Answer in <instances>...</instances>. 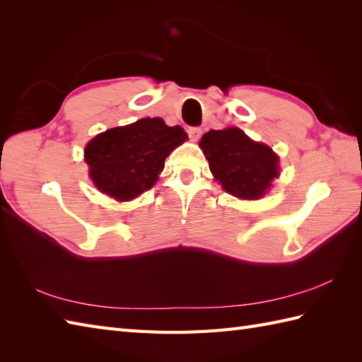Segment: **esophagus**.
Masks as SVG:
<instances>
[{"label": "esophagus", "instance_id": "34e87169", "mask_svg": "<svg viewBox=\"0 0 362 362\" xmlns=\"http://www.w3.org/2000/svg\"><path fill=\"white\" fill-rule=\"evenodd\" d=\"M187 132H188V136L191 138V140L197 141L199 138H201V135H202V129L201 127H188Z\"/></svg>", "mask_w": 362, "mask_h": 362}]
</instances>
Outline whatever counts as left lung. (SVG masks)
<instances>
[{
	"label": "left lung",
	"instance_id": "left-lung-1",
	"mask_svg": "<svg viewBox=\"0 0 362 362\" xmlns=\"http://www.w3.org/2000/svg\"><path fill=\"white\" fill-rule=\"evenodd\" d=\"M210 171L227 193L259 199L279 177V157L266 144L252 141L243 130H210L201 140Z\"/></svg>",
	"mask_w": 362,
	"mask_h": 362
}]
</instances>
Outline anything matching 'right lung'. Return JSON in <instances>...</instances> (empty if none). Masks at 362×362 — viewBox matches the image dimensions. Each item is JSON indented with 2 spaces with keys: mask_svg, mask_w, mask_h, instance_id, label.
<instances>
[{
  "mask_svg": "<svg viewBox=\"0 0 362 362\" xmlns=\"http://www.w3.org/2000/svg\"><path fill=\"white\" fill-rule=\"evenodd\" d=\"M185 140L180 126L169 127L161 118H143L96 135L83 153L98 189L117 201H130L157 182L169 152Z\"/></svg>",
  "mask_w": 362,
  "mask_h": 362,
  "instance_id": "1",
  "label": "right lung"
}]
</instances>
